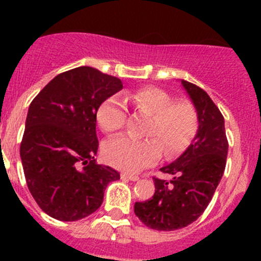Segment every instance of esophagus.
I'll return each instance as SVG.
<instances>
[{
	"label": "esophagus",
	"instance_id": "obj_1",
	"mask_svg": "<svg viewBox=\"0 0 261 261\" xmlns=\"http://www.w3.org/2000/svg\"><path fill=\"white\" fill-rule=\"evenodd\" d=\"M121 178H122V179H128V180H133V181L139 180L138 175L130 174V173H122V174H121Z\"/></svg>",
	"mask_w": 261,
	"mask_h": 261
}]
</instances>
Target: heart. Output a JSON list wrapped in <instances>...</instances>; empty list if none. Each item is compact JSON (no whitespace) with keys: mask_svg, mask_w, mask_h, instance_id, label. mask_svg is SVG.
I'll list each match as a JSON object with an SVG mask.
<instances>
[{"mask_svg":"<svg viewBox=\"0 0 261 261\" xmlns=\"http://www.w3.org/2000/svg\"><path fill=\"white\" fill-rule=\"evenodd\" d=\"M139 112L151 116L146 127L149 139L136 140L130 136H117L103 146V156L109 164L127 172H138L155 164L162 155L172 156L186 149L198 130V115L192 103L175 102L168 92L145 87L127 94ZM127 107L120 96L107 98L97 111V121L105 133H115L123 127Z\"/></svg>","mask_w":261,"mask_h":261,"instance_id":"1","label":"heart"}]
</instances>
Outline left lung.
<instances>
[{
    "label": "left lung",
    "mask_w": 261,
    "mask_h": 261,
    "mask_svg": "<svg viewBox=\"0 0 261 261\" xmlns=\"http://www.w3.org/2000/svg\"><path fill=\"white\" fill-rule=\"evenodd\" d=\"M197 115L198 130L179 158L160 168L170 180L154 178L155 193L145 202H136L134 211L147 227L174 231L191 225L211 202L222 178L228 143L225 120L208 94L196 84L181 80Z\"/></svg>",
    "instance_id": "obj_1"
}]
</instances>
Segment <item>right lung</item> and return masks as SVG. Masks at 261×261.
I'll use <instances>...</instances> for the list:
<instances>
[{"instance_id": "1", "label": "right lung", "mask_w": 261, "mask_h": 261, "mask_svg": "<svg viewBox=\"0 0 261 261\" xmlns=\"http://www.w3.org/2000/svg\"><path fill=\"white\" fill-rule=\"evenodd\" d=\"M122 82L91 67L58 74L33 99L20 146L31 196L50 217L77 221L96 212L120 173L96 163L99 106Z\"/></svg>"}]
</instances>
